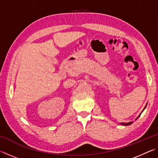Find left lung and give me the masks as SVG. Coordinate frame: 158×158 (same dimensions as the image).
<instances>
[{"mask_svg":"<svg viewBox=\"0 0 158 158\" xmlns=\"http://www.w3.org/2000/svg\"><path fill=\"white\" fill-rule=\"evenodd\" d=\"M145 109V108H144ZM141 115V114H140ZM140 115L139 116H140ZM122 125H130V124H132V122H130V123H121Z\"/></svg>","mask_w":158,"mask_h":158,"instance_id":"1","label":"left lung"}]
</instances>
